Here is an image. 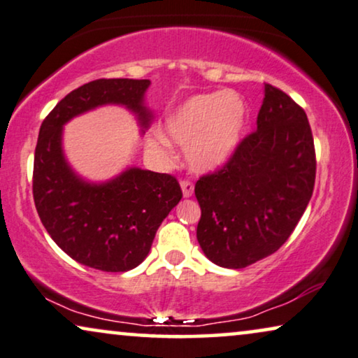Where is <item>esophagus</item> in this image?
<instances>
[{"instance_id":"obj_1","label":"esophagus","mask_w":358,"mask_h":358,"mask_svg":"<svg viewBox=\"0 0 358 358\" xmlns=\"http://www.w3.org/2000/svg\"><path fill=\"white\" fill-rule=\"evenodd\" d=\"M180 187H182V192H183V196H185V198L193 196L194 187H193L192 182H188V180H183V182L180 183Z\"/></svg>"}]
</instances>
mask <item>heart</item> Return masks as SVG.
<instances>
[{
    "label": "heart",
    "mask_w": 358,
    "mask_h": 358,
    "mask_svg": "<svg viewBox=\"0 0 358 358\" xmlns=\"http://www.w3.org/2000/svg\"><path fill=\"white\" fill-rule=\"evenodd\" d=\"M247 126L245 99L236 92L201 93L178 104L164 122L165 134L187 147V160L196 171H211L226 164L242 142ZM152 150H165L164 136L150 137Z\"/></svg>",
    "instance_id": "b5f03b06"
}]
</instances>
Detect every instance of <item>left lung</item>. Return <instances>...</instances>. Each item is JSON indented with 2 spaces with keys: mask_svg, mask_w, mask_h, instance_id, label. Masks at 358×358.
Listing matches in <instances>:
<instances>
[{
  "mask_svg": "<svg viewBox=\"0 0 358 358\" xmlns=\"http://www.w3.org/2000/svg\"><path fill=\"white\" fill-rule=\"evenodd\" d=\"M264 94L257 131L194 185L199 247L224 268H245L278 250L313 196L316 155L306 113L271 85Z\"/></svg>",
  "mask_w": 358,
  "mask_h": 358,
  "instance_id": "1",
  "label": "left lung"
}]
</instances>
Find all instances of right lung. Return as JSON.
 <instances>
[{
    "mask_svg": "<svg viewBox=\"0 0 358 358\" xmlns=\"http://www.w3.org/2000/svg\"><path fill=\"white\" fill-rule=\"evenodd\" d=\"M150 80H94L66 94L42 122L34 155L32 193L52 239L78 264L101 271H127L149 255L155 232L182 199L171 175L127 166L106 182H90L71 169L64 152V126L101 106H122L150 126L145 104Z\"/></svg>",
    "mask_w": 358,
    "mask_h": 358,
    "instance_id": "right-lung-1",
    "label": "right lung"
}]
</instances>
